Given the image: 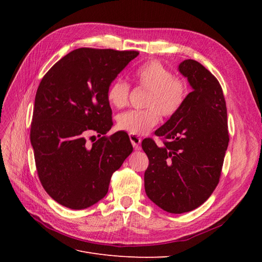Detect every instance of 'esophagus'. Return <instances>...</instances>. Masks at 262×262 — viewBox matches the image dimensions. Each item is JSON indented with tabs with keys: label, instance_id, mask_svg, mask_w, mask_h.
Instances as JSON below:
<instances>
[{
	"label": "esophagus",
	"instance_id": "1",
	"mask_svg": "<svg viewBox=\"0 0 262 262\" xmlns=\"http://www.w3.org/2000/svg\"><path fill=\"white\" fill-rule=\"evenodd\" d=\"M129 138H130V141H131L133 147L136 149H139L142 139L139 136H136V134H129Z\"/></svg>",
	"mask_w": 262,
	"mask_h": 262
}]
</instances>
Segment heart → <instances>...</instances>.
<instances>
[{
  "label": "heart",
  "mask_w": 262,
  "mask_h": 262,
  "mask_svg": "<svg viewBox=\"0 0 262 262\" xmlns=\"http://www.w3.org/2000/svg\"><path fill=\"white\" fill-rule=\"evenodd\" d=\"M137 84L148 91L145 109L130 110L118 117L120 130L142 136L161 120V115L170 118L179 113L188 97L189 87L181 77L173 76L171 71L157 60H148L140 64L133 73ZM107 100L115 108H123L129 102L130 85L122 80H115L107 89Z\"/></svg>",
  "instance_id": "b5f03b06"
}]
</instances>
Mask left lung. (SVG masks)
<instances>
[{
    "instance_id": "1",
    "label": "left lung",
    "mask_w": 262,
    "mask_h": 262,
    "mask_svg": "<svg viewBox=\"0 0 262 262\" xmlns=\"http://www.w3.org/2000/svg\"><path fill=\"white\" fill-rule=\"evenodd\" d=\"M178 70L193 91L179 113L155 131L166 139L164 145L142 141L148 157L146 195L175 214L192 211L209 199L220 181L229 141L226 102L216 77L191 59L182 61Z\"/></svg>"
}]
</instances>
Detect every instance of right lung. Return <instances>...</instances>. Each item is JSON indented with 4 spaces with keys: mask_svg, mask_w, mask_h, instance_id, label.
Instances as JSON below:
<instances>
[{
    "mask_svg": "<svg viewBox=\"0 0 262 262\" xmlns=\"http://www.w3.org/2000/svg\"><path fill=\"white\" fill-rule=\"evenodd\" d=\"M138 54L76 49L55 63L38 86L30 142L39 180L63 207L82 210L101 200L113 173L132 153L128 134L105 137L114 124L106 93Z\"/></svg>",
    "mask_w": 262,
    "mask_h": 262,
    "instance_id": "add662e5",
    "label": "right lung"
}]
</instances>
